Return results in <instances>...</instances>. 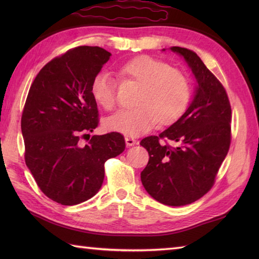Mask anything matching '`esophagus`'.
Instances as JSON below:
<instances>
[{
	"label": "esophagus",
	"instance_id": "34e87169",
	"mask_svg": "<svg viewBox=\"0 0 259 259\" xmlns=\"http://www.w3.org/2000/svg\"><path fill=\"white\" fill-rule=\"evenodd\" d=\"M125 140V145L128 147H131V146H135L137 144V141L133 138V137H125L124 138Z\"/></svg>",
	"mask_w": 259,
	"mask_h": 259
}]
</instances>
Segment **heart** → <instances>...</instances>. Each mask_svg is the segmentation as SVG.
Returning <instances> with one entry per match:
<instances>
[{
    "label": "heart",
    "instance_id": "b5f03b06",
    "mask_svg": "<svg viewBox=\"0 0 259 259\" xmlns=\"http://www.w3.org/2000/svg\"><path fill=\"white\" fill-rule=\"evenodd\" d=\"M120 73L140 84L136 107L122 109L107 120L108 129L125 136H138L157 122L168 125L186 111L190 100V85L185 74L166 62L150 56H140L124 63ZM95 101L106 110L117 103V84L106 72L92 79Z\"/></svg>",
    "mask_w": 259,
    "mask_h": 259
}]
</instances>
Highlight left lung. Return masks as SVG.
I'll use <instances>...</instances> for the list:
<instances>
[{
	"instance_id": "8db88e82",
	"label": "left lung",
	"mask_w": 259,
	"mask_h": 259,
	"mask_svg": "<svg viewBox=\"0 0 259 259\" xmlns=\"http://www.w3.org/2000/svg\"><path fill=\"white\" fill-rule=\"evenodd\" d=\"M170 50L191 69L197 82L195 96L174 124L141 140L149 153L141 183L153 199L179 207L198 200L212 187L229 150L232 108L223 84L194 51L180 47ZM161 139L178 146L162 145Z\"/></svg>"
}]
</instances>
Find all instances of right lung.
<instances>
[{
    "label": "right lung",
    "instance_id": "right-lung-1",
    "mask_svg": "<svg viewBox=\"0 0 259 259\" xmlns=\"http://www.w3.org/2000/svg\"><path fill=\"white\" fill-rule=\"evenodd\" d=\"M111 53L78 47L43 67L30 88L21 119L25 163L37 186L53 201L78 205L95 196L104 179V162L123 152L122 135L80 138L98 123L90 87Z\"/></svg>",
    "mask_w": 259,
    "mask_h": 259
}]
</instances>
